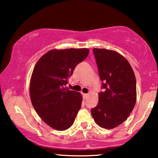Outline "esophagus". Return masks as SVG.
Masks as SVG:
<instances>
[{"instance_id":"obj_1","label":"esophagus","mask_w":158,"mask_h":158,"mask_svg":"<svg viewBox=\"0 0 158 158\" xmlns=\"http://www.w3.org/2000/svg\"><path fill=\"white\" fill-rule=\"evenodd\" d=\"M82 97H83V99H87V98H88V97H89V94H82Z\"/></svg>"}]
</instances>
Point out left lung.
<instances>
[{"label":"left lung","instance_id":"left-lung-1","mask_svg":"<svg viewBox=\"0 0 158 158\" xmlns=\"http://www.w3.org/2000/svg\"><path fill=\"white\" fill-rule=\"evenodd\" d=\"M104 92L99 93V103L91 109L92 117L102 128L111 129L128 118L137 101L136 79L131 64L119 52L94 48Z\"/></svg>","mask_w":158,"mask_h":158}]
</instances>
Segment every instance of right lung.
<instances>
[{"label":"right lung","instance_id":"obj_1","mask_svg":"<svg viewBox=\"0 0 158 158\" xmlns=\"http://www.w3.org/2000/svg\"><path fill=\"white\" fill-rule=\"evenodd\" d=\"M88 48L52 49L37 61L30 81V96L35 111L48 126L58 131L73 124L81 108L79 92L64 88L74 68L89 53Z\"/></svg>","mask_w":158,"mask_h":158}]
</instances>
